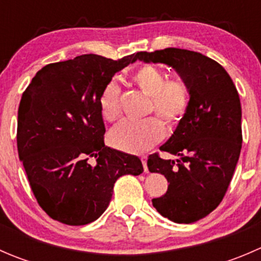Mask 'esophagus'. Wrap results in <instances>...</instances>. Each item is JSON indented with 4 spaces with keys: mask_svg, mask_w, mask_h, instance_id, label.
<instances>
[{
    "mask_svg": "<svg viewBox=\"0 0 261 261\" xmlns=\"http://www.w3.org/2000/svg\"><path fill=\"white\" fill-rule=\"evenodd\" d=\"M146 160H147V158L145 156V155H143V156H141V162H143L144 170H145V172H147V164H146Z\"/></svg>",
    "mask_w": 261,
    "mask_h": 261,
    "instance_id": "obj_1",
    "label": "esophagus"
}]
</instances>
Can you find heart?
Returning a JSON list of instances; mask_svg holds the SVG:
<instances>
[{"label":"heart","instance_id":"obj_1","mask_svg":"<svg viewBox=\"0 0 261 261\" xmlns=\"http://www.w3.org/2000/svg\"><path fill=\"white\" fill-rule=\"evenodd\" d=\"M136 86L150 97L149 112H156L169 127L183 121L191 106V91L183 81L169 80L167 74L151 64L143 65L133 75ZM121 91L115 82H110L99 97V110L106 121H116L121 116ZM165 128L155 116L140 121H122L109 134L110 144L116 149L131 154L149 150L164 138Z\"/></svg>","mask_w":261,"mask_h":261}]
</instances>
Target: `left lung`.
Segmentation results:
<instances>
[{"mask_svg":"<svg viewBox=\"0 0 261 261\" xmlns=\"http://www.w3.org/2000/svg\"><path fill=\"white\" fill-rule=\"evenodd\" d=\"M145 63L174 68L191 91L183 121L160 150L178 156L149 155L147 168L167 178L168 191L152 206L177 223H192L210 215L225 197L241 151V105L238 89L221 64L197 51L167 48L139 51Z\"/></svg>","mask_w":261,"mask_h":261,"instance_id":"1","label":"left lung"}]
</instances>
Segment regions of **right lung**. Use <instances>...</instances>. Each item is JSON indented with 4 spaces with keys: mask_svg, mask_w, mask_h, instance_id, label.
I'll list each match as a JSON object with an SVG mask.
<instances>
[{
    "mask_svg": "<svg viewBox=\"0 0 261 261\" xmlns=\"http://www.w3.org/2000/svg\"><path fill=\"white\" fill-rule=\"evenodd\" d=\"M135 60V54L118 60L84 54L51 63L22 93L18 158L39 206L53 220L70 226L93 222L109 207L115 181L144 172L138 156L105 146L99 110L105 87Z\"/></svg>",
    "mask_w": 261,
    "mask_h": 261,
    "instance_id": "1",
    "label": "right lung"
}]
</instances>
